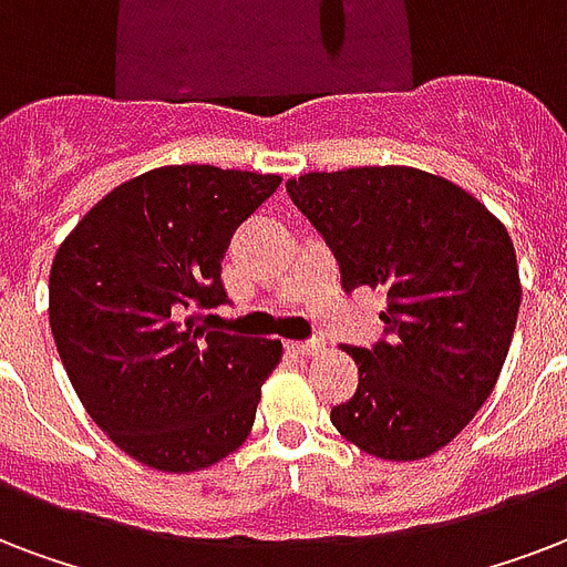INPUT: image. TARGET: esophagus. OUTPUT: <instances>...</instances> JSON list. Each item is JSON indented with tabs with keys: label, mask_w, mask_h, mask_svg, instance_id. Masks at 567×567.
<instances>
[{
	"label": "esophagus",
	"mask_w": 567,
	"mask_h": 567,
	"mask_svg": "<svg viewBox=\"0 0 567 567\" xmlns=\"http://www.w3.org/2000/svg\"><path fill=\"white\" fill-rule=\"evenodd\" d=\"M297 353H306V357H315V353L323 351V341L321 339H306V341H293L291 344Z\"/></svg>",
	"instance_id": "obj_1"
}]
</instances>
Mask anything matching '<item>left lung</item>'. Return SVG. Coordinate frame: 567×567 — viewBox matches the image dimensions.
Returning a JSON list of instances; mask_svg holds the SVG:
<instances>
[{
	"label": "left lung",
	"instance_id": "8db88e82",
	"mask_svg": "<svg viewBox=\"0 0 567 567\" xmlns=\"http://www.w3.org/2000/svg\"><path fill=\"white\" fill-rule=\"evenodd\" d=\"M285 189L336 255L344 291L386 288L383 339L348 348L360 383L332 425L383 461L434 455L508 357L520 309L512 237L478 198L422 168L309 172Z\"/></svg>",
	"mask_w": 567,
	"mask_h": 567
}]
</instances>
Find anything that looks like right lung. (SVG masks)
Wrapping results in <instances>:
<instances>
[{"mask_svg":"<svg viewBox=\"0 0 567 567\" xmlns=\"http://www.w3.org/2000/svg\"><path fill=\"white\" fill-rule=\"evenodd\" d=\"M279 175L163 166L115 187L64 237L50 327L82 408L140 464L193 473L252 431L282 341L202 327L228 302L231 235Z\"/></svg>","mask_w":567,"mask_h":567,"instance_id":"1","label":"right lung"}]
</instances>
